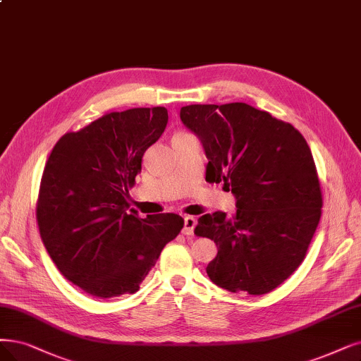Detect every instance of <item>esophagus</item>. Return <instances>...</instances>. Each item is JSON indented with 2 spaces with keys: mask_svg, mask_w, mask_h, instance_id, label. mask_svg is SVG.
Instances as JSON below:
<instances>
[{
  "mask_svg": "<svg viewBox=\"0 0 361 361\" xmlns=\"http://www.w3.org/2000/svg\"><path fill=\"white\" fill-rule=\"evenodd\" d=\"M195 225H197V219H195V218H192V216H185V219H183V229H182L183 235L191 237V235L194 234Z\"/></svg>",
  "mask_w": 361,
  "mask_h": 361,
  "instance_id": "obj_1",
  "label": "esophagus"
}]
</instances>
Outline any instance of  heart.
<instances>
[{
    "label": "heart",
    "mask_w": 361,
    "mask_h": 361,
    "mask_svg": "<svg viewBox=\"0 0 361 361\" xmlns=\"http://www.w3.org/2000/svg\"><path fill=\"white\" fill-rule=\"evenodd\" d=\"M178 135H185V133H178Z\"/></svg>",
    "instance_id": "heart-1"
}]
</instances>
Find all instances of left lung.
I'll use <instances>...</instances> for the list:
<instances>
[{
	"mask_svg": "<svg viewBox=\"0 0 361 361\" xmlns=\"http://www.w3.org/2000/svg\"><path fill=\"white\" fill-rule=\"evenodd\" d=\"M180 120L203 143L206 180L237 198L233 218L207 213L194 229L218 246L209 279L233 293H269L304 261L322 216L307 140L292 124L243 102L188 105Z\"/></svg>",
	"mask_w": 361,
	"mask_h": 361,
	"instance_id": "8db88e82",
	"label": "left lung"
}]
</instances>
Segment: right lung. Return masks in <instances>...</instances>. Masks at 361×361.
Masks as SVG:
<instances>
[{"label":"right lung","mask_w":361,"mask_h":361,"mask_svg":"<svg viewBox=\"0 0 361 361\" xmlns=\"http://www.w3.org/2000/svg\"><path fill=\"white\" fill-rule=\"evenodd\" d=\"M167 109L108 112L54 145L39 183L37 222L62 276L87 295L108 299L139 290L183 219H142L127 203L145 151L163 135Z\"/></svg>","instance_id":"right-lung-1"}]
</instances>
